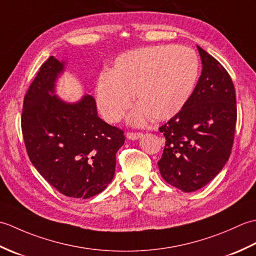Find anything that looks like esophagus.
Here are the masks:
<instances>
[{"mask_svg": "<svg viewBox=\"0 0 256 256\" xmlns=\"http://www.w3.org/2000/svg\"><path fill=\"white\" fill-rule=\"evenodd\" d=\"M143 136L142 133H133V132H128L126 133V138L128 140H136L138 138H140Z\"/></svg>", "mask_w": 256, "mask_h": 256, "instance_id": "obj_1", "label": "esophagus"}]
</instances>
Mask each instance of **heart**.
Here are the masks:
<instances>
[{"instance_id":"heart-1","label":"heart","mask_w":256,"mask_h":256,"mask_svg":"<svg viewBox=\"0 0 256 256\" xmlns=\"http://www.w3.org/2000/svg\"><path fill=\"white\" fill-rule=\"evenodd\" d=\"M198 74L199 59L189 47L162 45L122 54L111 72L98 80V108L106 122L114 123L132 106L135 94L140 106L130 122L167 121L186 106Z\"/></svg>"}]
</instances>
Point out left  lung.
Masks as SVG:
<instances>
[{
    "instance_id": "left-lung-1",
    "label": "left lung",
    "mask_w": 256,
    "mask_h": 256,
    "mask_svg": "<svg viewBox=\"0 0 256 256\" xmlns=\"http://www.w3.org/2000/svg\"><path fill=\"white\" fill-rule=\"evenodd\" d=\"M202 72L182 110L162 125V177L184 192L210 182L229 160L236 123L234 86L221 64L197 46Z\"/></svg>"
}]
</instances>
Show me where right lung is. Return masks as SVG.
<instances>
[{"label": "right lung", "instance_id": "add662e5", "mask_svg": "<svg viewBox=\"0 0 256 256\" xmlns=\"http://www.w3.org/2000/svg\"><path fill=\"white\" fill-rule=\"evenodd\" d=\"M66 62L50 56L24 98L22 132L32 164L59 192L88 199L112 182L123 131L98 116L94 98L62 100L57 79Z\"/></svg>", "mask_w": 256, "mask_h": 256}]
</instances>
